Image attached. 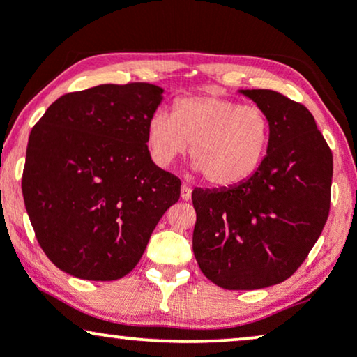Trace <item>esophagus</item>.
<instances>
[{
	"instance_id": "1",
	"label": "esophagus",
	"mask_w": 357,
	"mask_h": 357,
	"mask_svg": "<svg viewBox=\"0 0 357 357\" xmlns=\"http://www.w3.org/2000/svg\"><path fill=\"white\" fill-rule=\"evenodd\" d=\"M180 198H182L183 202H188V199L192 198V187H188L187 183H183L182 190H180Z\"/></svg>"
}]
</instances>
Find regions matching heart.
Wrapping results in <instances>:
<instances>
[{"label":"heart","instance_id":"obj_1","mask_svg":"<svg viewBox=\"0 0 357 357\" xmlns=\"http://www.w3.org/2000/svg\"><path fill=\"white\" fill-rule=\"evenodd\" d=\"M271 141V120L257 105L218 94H195L174 102L172 114L155 112L146 143L159 167L187 154L204 180L219 188L236 187L257 172Z\"/></svg>","mask_w":357,"mask_h":357}]
</instances>
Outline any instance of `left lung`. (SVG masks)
<instances>
[{
  "label": "left lung",
  "instance_id": "obj_1",
  "mask_svg": "<svg viewBox=\"0 0 357 357\" xmlns=\"http://www.w3.org/2000/svg\"><path fill=\"white\" fill-rule=\"evenodd\" d=\"M243 94L271 120L257 172L231 188L192 193L199 270L229 291L280 284L297 271L330 213L333 154L305 105L270 89Z\"/></svg>",
  "mask_w": 357,
  "mask_h": 357
}]
</instances>
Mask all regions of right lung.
Returning a JSON list of instances; mask_svg holds the SVG:
<instances>
[{
	"label": "right lung",
	"mask_w": 357,
	"mask_h": 357,
	"mask_svg": "<svg viewBox=\"0 0 357 357\" xmlns=\"http://www.w3.org/2000/svg\"><path fill=\"white\" fill-rule=\"evenodd\" d=\"M160 94L148 82L70 92L32 128L24 203L38 245L68 275L126 276L178 202L182 182L151 160L146 144Z\"/></svg>",
	"instance_id": "obj_1"
}]
</instances>
